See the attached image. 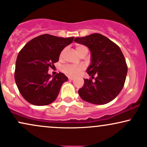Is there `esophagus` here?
I'll list each match as a JSON object with an SVG mask.
<instances>
[{
  "instance_id": "34e87169",
  "label": "esophagus",
  "mask_w": 147,
  "mask_h": 147,
  "mask_svg": "<svg viewBox=\"0 0 147 147\" xmlns=\"http://www.w3.org/2000/svg\"><path fill=\"white\" fill-rule=\"evenodd\" d=\"M68 79L69 80H73L74 79V77H73V76H69L68 77Z\"/></svg>"
}]
</instances>
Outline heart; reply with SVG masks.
<instances>
[{"mask_svg": "<svg viewBox=\"0 0 147 147\" xmlns=\"http://www.w3.org/2000/svg\"><path fill=\"white\" fill-rule=\"evenodd\" d=\"M76 50L78 52L79 54H80L84 51L88 50L87 47L83 46V45H78L76 46ZM63 54V51L61 53L60 57H62ZM84 66L82 65H65V66L63 67L62 71L65 74H67L69 76H76L80 71L81 70L83 69Z\"/></svg>", "mask_w": 147, "mask_h": 147, "instance_id": "1", "label": "heart"}]
</instances>
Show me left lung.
I'll use <instances>...</instances> for the list:
<instances>
[{"label":"left lung","mask_w":147,"mask_h":147,"mask_svg":"<svg viewBox=\"0 0 147 147\" xmlns=\"http://www.w3.org/2000/svg\"><path fill=\"white\" fill-rule=\"evenodd\" d=\"M74 41L87 46L91 54V63L87 73L95 81L84 79V86L78 93L83 100L103 105L117 97L123 88L127 73L125 59L120 48L99 33L76 37Z\"/></svg>","instance_id":"1"}]
</instances>
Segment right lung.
Instances as JSON below:
<instances>
[{
    "mask_svg": "<svg viewBox=\"0 0 147 147\" xmlns=\"http://www.w3.org/2000/svg\"><path fill=\"white\" fill-rule=\"evenodd\" d=\"M74 38L44 34L28 41L20 51L14 76L20 93L30 104L46 106L57 99L68 78L63 73L52 77L48 69L59 61L61 51Z\"/></svg>",
    "mask_w": 147,
    "mask_h": 147,
    "instance_id": "right-lung-1",
    "label": "right lung"
}]
</instances>
